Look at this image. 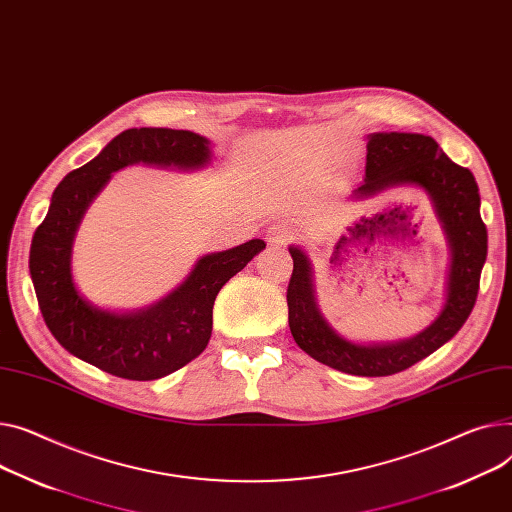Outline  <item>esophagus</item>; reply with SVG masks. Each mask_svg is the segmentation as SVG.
I'll use <instances>...</instances> for the list:
<instances>
[{
  "label": "esophagus",
  "mask_w": 512,
  "mask_h": 512,
  "mask_svg": "<svg viewBox=\"0 0 512 512\" xmlns=\"http://www.w3.org/2000/svg\"><path fill=\"white\" fill-rule=\"evenodd\" d=\"M294 238H296V232L290 226H284V224H278V226L267 230V243L269 245H286V243L294 241Z\"/></svg>",
  "instance_id": "obj_1"
}]
</instances>
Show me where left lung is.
Here are the masks:
<instances>
[{
    "label": "left lung",
    "mask_w": 512,
    "mask_h": 512,
    "mask_svg": "<svg viewBox=\"0 0 512 512\" xmlns=\"http://www.w3.org/2000/svg\"><path fill=\"white\" fill-rule=\"evenodd\" d=\"M366 140V175L352 191V199L366 201L399 187H414L430 199L451 253L445 304L414 337L385 344L352 342L337 333L319 309L311 257L290 245L294 269L286 294L288 323L294 342L317 362L356 377H389L445 346L463 327L478 298L488 230L471 170L455 164L430 135L385 131L370 133Z\"/></svg>",
    "instance_id": "8db88e82"
}]
</instances>
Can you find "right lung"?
<instances>
[{
  "label": "right lung",
  "instance_id": "obj_1",
  "mask_svg": "<svg viewBox=\"0 0 512 512\" xmlns=\"http://www.w3.org/2000/svg\"><path fill=\"white\" fill-rule=\"evenodd\" d=\"M212 162V144L199 133L166 127L127 129L88 164L57 185L49 212L32 236L30 278L43 319L76 358L129 381H154L206 350L220 288L265 249L253 238L197 259L191 274L158 302L138 311H109L76 286L72 249L80 222L111 175L131 164L193 173Z\"/></svg>",
  "mask_w": 512,
  "mask_h": 512
}]
</instances>
